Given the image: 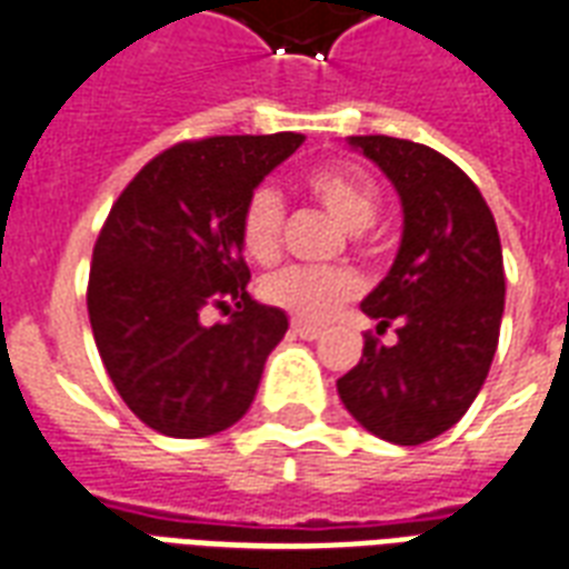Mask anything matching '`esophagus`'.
<instances>
[{
    "instance_id": "esophagus-1",
    "label": "esophagus",
    "mask_w": 569,
    "mask_h": 569,
    "mask_svg": "<svg viewBox=\"0 0 569 569\" xmlns=\"http://www.w3.org/2000/svg\"><path fill=\"white\" fill-rule=\"evenodd\" d=\"M292 333L295 337H301V340H319V337H322V328H316V325L292 322Z\"/></svg>"
}]
</instances>
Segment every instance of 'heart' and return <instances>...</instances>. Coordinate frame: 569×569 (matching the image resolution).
Here are the masks:
<instances>
[{"label":"heart","instance_id":"heart-1","mask_svg":"<svg viewBox=\"0 0 569 569\" xmlns=\"http://www.w3.org/2000/svg\"><path fill=\"white\" fill-rule=\"evenodd\" d=\"M303 190L331 211L349 232H363L379 217V188L376 181L352 167L313 169L303 179ZM283 197L274 188L250 190L238 217V241L256 262H274L283 241ZM358 295V280L346 268L286 266L259 280V298L283 310L298 322H325L333 310Z\"/></svg>","mask_w":569,"mask_h":569}]
</instances>
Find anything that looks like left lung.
<instances>
[{"label":"left lung","mask_w":569,"mask_h":569,"mask_svg":"<svg viewBox=\"0 0 569 569\" xmlns=\"http://www.w3.org/2000/svg\"><path fill=\"white\" fill-rule=\"evenodd\" d=\"M402 202V241L361 310L397 342L363 337L361 361L337 381L342 406L393 445L450 429L487 381L505 313V259L496 217L466 172L429 146L349 137Z\"/></svg>","instance_id":"obj_1"}]
</instances>
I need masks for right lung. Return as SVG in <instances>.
<instances>
[{
	"mask_svg": "<svg viewBox=\"0 0 569 569\" xmlns=\"http://www.w3.org/2000/svg\"><path fill=\"white\" fill-rule=\"evenodd\" d=\"M301 142V133L179 142L112 202L86 303L103 367L146 427L202 439L250 409L289 319L247 295L238 217ZM208 306H232L228 322L206 326Z\"/></svg>",
	"mask_w": 569,
	"mask_h": 569,
	"instance_id": "right-lung-1",
	"label": "right lung"
}]
</instances>
